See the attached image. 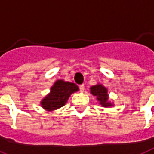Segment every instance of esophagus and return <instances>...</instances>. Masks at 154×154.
<instances>
[{
  "mask_svg": "<svg viewBox=\"0 0 154 154\" xmlns=\"http://www.w3.org/2000/svg\"><path fill=\"white\" fill-rule=\"evenodd\" d=\"M79 88L81 92H84V90H85V85H83V84H82V85H80Z\"/></svg>",
  "mask_w": 154,
  "mask_h": 154,
  "instance_id": "1",
  "label": "esophagus"
}]
</instances>
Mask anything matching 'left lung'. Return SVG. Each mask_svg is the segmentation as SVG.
Listing matches in <instances>:
<instances>
[{"label":"left lung","mask_w":154,"mask_h":154,"mask_svg":"<svg viewBox=\"0 0 154 154\" xmlns=\"http://www.w3.org/2000/svg\"><path fill=\"white\" fill-rule=\"evenodd\" d=\"M107 92V88L102 84L98 83L90 87V93L97 97V101L101 107H112L114 106V103L109 100V96Z\"/></svg>","instance_id":"obj_1"}]
</instances>
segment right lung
Listing matches in <instances>:
<instances>
[{
  "mask_svg": "<svg viewBox=\"0 0 154 154\" xmlns=\"http://www.w3.org/2000/svg\"><path fill=\"white\" fill-rule=\"evenodd\" d=\"M79 91L75 83L57 80L51 87V91L41 100V107L47 112H54L67 103L69 98L74 92Z\"/></svg>",
  "mask_w": 154,
  "mask_h": 154,
  "instance_id": "obj_1",
  "label": "right lung"
}]
</instances>
